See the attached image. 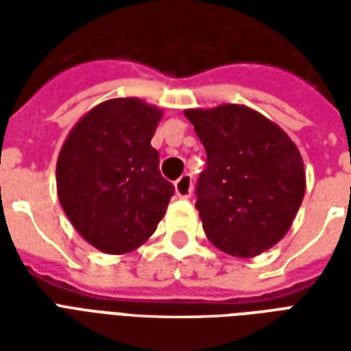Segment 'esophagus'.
Masks as SVG:
<instances>
[{"label": "esophagus", "instance_id": "esophagus-1", "mask_svg": "<svg viewBox=\"0 0 351 351\" xmlns=\"http://www.w3.org/2000/svg\"><path fill=\"white\" fill-rule=\"evenodd\" d=\"M191 190H193V182H191V175H182L175 182V191L176 195L180 199H188L191 195Z\"/></svg>", "mask_w": 351, "mask_h": 351}]
</instances>
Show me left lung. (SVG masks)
<instances>
[{
    "mask_svg": "<svg viewBox=\"0 0 351 351\" xmlns=\"http://www.w3.org/2000/svg\"><path fill=\"white\" fill-rule=\"evenodd\" d=\"M206 150L197 206L208 241L235 258H254L286 235L304 197L297 146L276 123L244 105L188 108Z\"/></svg>",
    "mask_w": 351,
    "mask_h": 351,
    "instance_id": "obj_1",
    "label": "left lung"
}]
</instances>
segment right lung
Segmentation results:
<instances>
[{"label": "right lung", "mask_w": 351, "mask_h": 351, "mask_svg": "<svg viewBox=\"0 0 351 351\" xmlns=\"http://www.w3.org/2000/svg\"><path fill=\"white\" fill-rule=\"evenodd\" d=\"M161 116V108L135 97L103 101L60 150L62 208L82 239L105 254H128L146 243L175 193L150 145Z\"/></svg>", "instance_id": "obj_1"}]
</instances>
